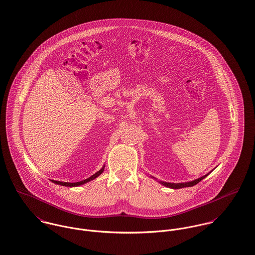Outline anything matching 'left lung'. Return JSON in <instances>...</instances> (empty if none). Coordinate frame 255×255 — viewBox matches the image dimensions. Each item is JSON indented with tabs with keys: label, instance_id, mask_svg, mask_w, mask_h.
<instances>
[{
	"label": "left lung",
	"instance_id": "8db88e82",
	"mask_svg": "<svg viewBox=\"0 0 255 255\" xmlns=\"http://www.w3.org/2000/svg\"><path fill=\"white\" fill-rule=\"evenodd\" d=\"M209 174V173H208ZM208 174L198 178L197 180H194L192 182H187V183H179V184H175V183H166V182H160V184H162L165 187H168L171 189H181V188H186V187H193L195 185H197L198 182H200L202 179H204Z\"/></svg>",
	"mask_w": 255,
	"mask_h": 255
}]
</instances>
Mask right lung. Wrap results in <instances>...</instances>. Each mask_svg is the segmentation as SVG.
I'll return each mask as SVG.
<instances>
[{
	"mask_svg": "<svg viewBox=\"0 0 255 255\" xmlns=\"http://www.w3.org/2000/svg\"><path fill=\"white\" fill-rule=\"evenodd\" d=\"M104 168H105V166L102 168V169L100 170V171H98L97 173H95L94 175H92L91 177H89L88 179H85V180H83V181H80V182H76V183H68V182H60V181H55V180H51L53 183H55V184H57V185H60V186H65V187H78V186H81V185H84L86 183H88V182H90V181H92V180H94V179H96L98 176H100L103 172H104Z\"/></svg>",
	"mask_w": 255,
	"mask_h": 255,
	"instance_id": "right-lung-1",
	"label": "right lung"
}]
</instances>
